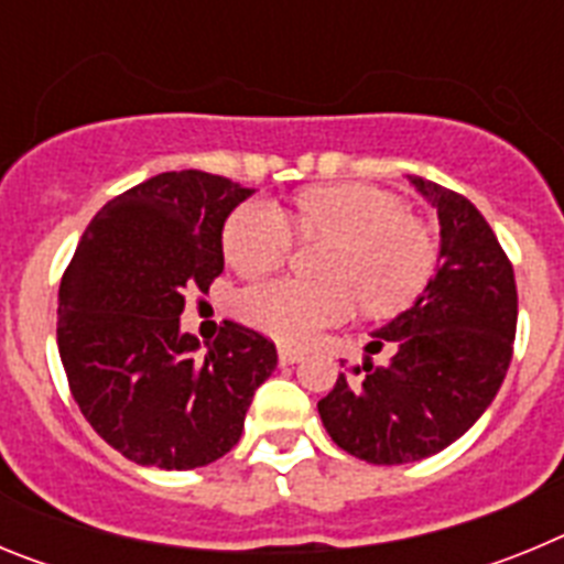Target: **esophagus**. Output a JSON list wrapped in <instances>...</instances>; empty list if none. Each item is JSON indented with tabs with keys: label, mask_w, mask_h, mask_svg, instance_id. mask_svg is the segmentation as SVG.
Here are the masks:
<instances>
[{
	"label": "esophagus",
	"mask_w": 564,
	"mask_h": 564,
	"mask_svg": "<svg viewBox=\"0 0 564 564\" xmlns=\"http://www.w3.org/2000/svg\"><path fill=\"white\" fill-rule=\"evenodd\" d=\"M302 358V352L293 350V347H279V364H296Z\"/></svg>",
	"instance_id": "esophagus-1"
}]
</instances>
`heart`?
Listing matches in <instances>:
<instances>
[{"mask_svg": "<svg viewBox=\"0 0 564 564\" xmlns=\"http://www.w3.org/2000/svg\"><path fill=\"white\" fill-rule=\"evenodd\" d=\"M296 223L311 242H330L322 262L327 282L273 279L239 293L248 325L276 341L307 344L350 318L361 302L370 313L410 305L435 271L432 231L403 203L361 183L307 188L296 197ZM296 246L293 223L276 203L248 200L228 217L223 253L242 276L285 265Z\"/></svg>", "mask_w": 564, "mask_h": 564, "instance_id": "heart-1", "label": "heart"}]
</instances>
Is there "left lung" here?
<instances>
[{
	"mask_svg": "<svg viewBox=\"0 0 564 564\" xmlns=\"http://www.w3.org/2000/svg\"><path fill=\"white\" fill-rule=\"evenodd\" d=\"M412 186L437 208L435 276L410 311L372 333L367 350L395 347L387 367H352L318 415L336 446L376 466L423 460L455 443L495 401L517 333L514 268L463 194L423 177Z\"/></svg>",
	"mask_w": 564,
	"mask_h": 564,
	"instance_id": "1",
	"label": "left lung"
}]
</instances>
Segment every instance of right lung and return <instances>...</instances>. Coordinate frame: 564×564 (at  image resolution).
<instances>
[{"instance_id":"add662e5","label":"right lung","mask_w":564,"mask_h":564,"mask_svg":"<svg viewBox=\"0 0 564 564\" xmlns=\"http://www.w3.org/2000/svg\"><path fill=\"white\" fill-rule=\"evenodd\" d=\"M253 188L163 172L118 194L84 231L58 288V356L89 426L138 466H208L237 446L276 367L262 333L226 322L200 350L181 330L188 291L223 273V226Z\"/></svg>"}]
</instances>
